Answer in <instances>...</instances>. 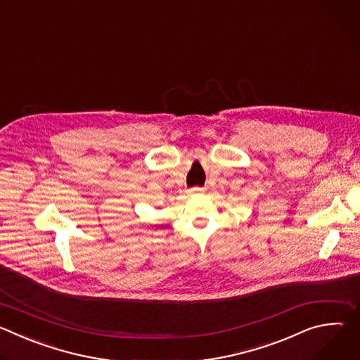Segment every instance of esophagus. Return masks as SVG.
<instances>
[{
	"mask_svg": "<svg viewBox=\"0 0 360 360\" xmlns=\"http://www.w3.org/2000/svg\"><path fill=\"white\" fill-rule=\"evenodd\" d=\"M205 191V188L200 186H193L191 189H188V195H196V193H202Z\"/></svg>",
	"mask_w": 360,
	"mask_h": 360,
	"instance_id": "esophagus-1",
	"label": "esophagus"
}]
</instances>
